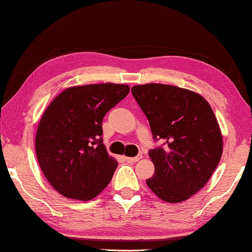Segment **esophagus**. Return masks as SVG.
Instances as JSON below:
<instances>
[{
  "instance_id": "1",
  "label": "esophagus",
  "mask_w": 252,
  "mask_h": 252,
  "mask_svg": "<svg viewBox=\"0 0 252 252\" xmlns=\"http://www.w3.org/2000/svg\"><path fill=\"white\" fill-rule=\"evenodd\" d=\"M142 158V155H138L137 157H126V160L127 162H137Z\"/></svg>"
}]
</instances>
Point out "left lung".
I'll list each match as a JSON object with an SVG mask.
<instances>
[{"label":"left lung","mask_w":252,"mask_h":252,"mask_svg":"<svg viewBox=\"0 0 252 252\" xmlns=\"http://www.w3.org/2000/svg\"><path fill=\"white\" fill-rule=\"evenodd\" d=\"M149 121L155 140L149 151L155 174L147 185L162 201L179 203L205 186L223 151L222 133L212 107L193 91L166 84L131 89Z\"/></svg>","instance_id":"1"}]
</instances>
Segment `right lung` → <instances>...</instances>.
Listing matches in <instances>:
<instances>
[{"instance_id":"obj_1","label":"right lung","mask_w":252,"mask_h":252,"mask_svg":"<svg viewBox=\"0 0 252 252\" xmlns=\"http://www.w3.org/2000/svg\"><path fill=\"white\" fill-rule=\"evenodd\" d=\"M130 92L125 84L68 87L42 114L35 154L43 175L67 198L90 201L109 185L118 161L102 140V121Z\"/></svg>"}]
</instances>
